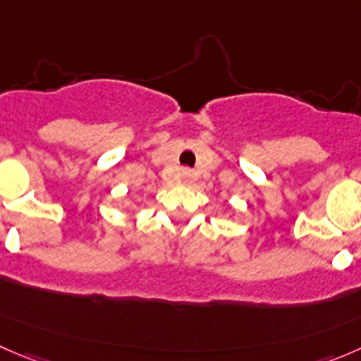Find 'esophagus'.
Segmentation results:
<instances>
[{"mask_svg": "<svg viewBox=\"0 0 361 361\" xmlns=\"http://www.w3.org/2000/svg\"><path fill=\"white\" fill-rule=\"evenodd\" d=\"M181 176H183L185 181H188L192 178V171L190 169H183V171H181Z\"/></svg>", "mask_w": 361, "mask_h": 361, "instance_id": "obj_1", "label": "esophagus"}]
</instances>
